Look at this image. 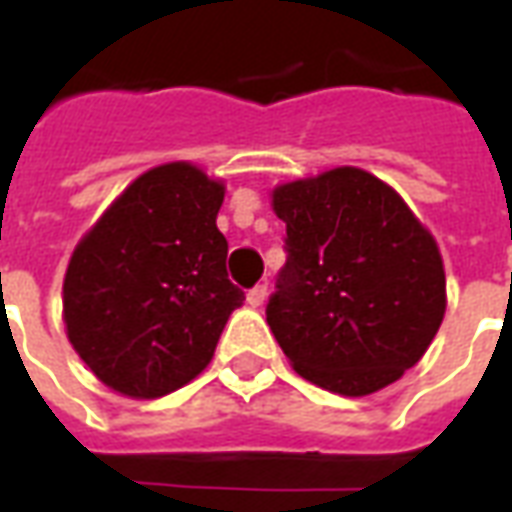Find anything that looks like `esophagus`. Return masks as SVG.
I'll return each instance as SVG.
<instances>
[{"instance_id":"1","label":"esophagus","mask_w":512,"mask_h":512,"mask_svg":"<svg viewBox=\"0 0 512 512\" xmlns=\"http://www.w3.org/2000/svg\"><path fill=\"white\" fill-rule=\"evenodd\" d=\"M268 296V285H255V288L246 293V301H249V307H260Z\"/></svg>"}]
</instances>
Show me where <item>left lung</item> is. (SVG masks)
Here are the masks:
<instances>
[{
	"label": "left lung",
	"mask_w": 512,
	"mask_h": 512,
	"mask_svg": "<svg viewBox=\"0 0 512 512\" xmlns=\"http://www.w3.org/2000/svg\"><path fill=\"white\" fill-rule=\"evenodd\" d=\"M288 260L266 321L296 373L329 392L373 395L414 367L447 293L433 235L392 186L337 167L274 189Z\"/></svg>",
	"instance_id": "8db88e82"
}]
</instances>
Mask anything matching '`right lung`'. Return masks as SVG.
Returning a JSON list of instances; mask_svg holds the SVG:
<instances>
[{
    "label": "right lung",
    "instance_id": "obj_1",
    "mask_svg": "<svg viewBox=\"0 0 512 512\" xmlns=\"http://www.w3.org/2000/svg\"><path fill=\"white\" fill-rule=\"evenodd\" d=\"M224 186L186 161L139 175L73 249L68 340L109 389L153 400L211 362L244 290L216 227Z\"/></svg>",
    "mask_w": 512,
    "mask_h": 512
}]
</instances>
